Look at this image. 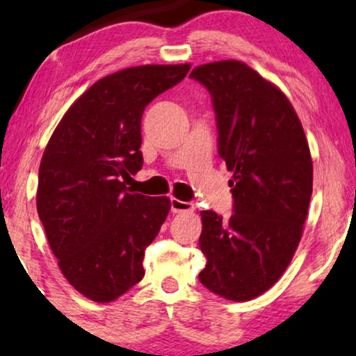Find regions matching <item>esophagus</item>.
I'll return each instance as SVG.
<instances>
[{
    "label": "esophagus",
    "mask_w": 356,
    "mask_h": 356,
    "mask_svg": "<svg viewBox=\"0 0 356 356\" xmlns=\"http://www.w3.org/2000/svg\"><path fill=\"white\" fill-rule=\"evenodd\" d=\"M170 207H172V212H173V213L193 212V211H194V206H193L191 202L179 201V199H177V197H172V199H170Z\"/></svg>",
    "instance_id": "34e87169"
}]
</instances>
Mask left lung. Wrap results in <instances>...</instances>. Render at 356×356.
<instances>
[{
  "label": "left lung",
  "mask_w": 356,
  "mask_h": 356,
  "mask_svg": "<svg viewBox=\"0 0 356 356\" xmlns=\"http://www.w3.org/2000/svg\"><path fill=\"white\" fill-rule=\"evenodd\" d=\"M212 97L218 155L233 173V213L202 211L201 284L248 301L270 289L293 257L313 193V162L303 126L279 87L245 63L194 67Z\"/></svg>",
  "instance_id": "8db88e82"
}]
</instances>
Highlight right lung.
I'll return each mask as SVG.
<instances>
[{"label": "right lung", "instance_id": "right-lung-1", "mask_svg": "<svg viewBox=\"0 0 356 356\" xmlns=\"http://www.w3.org/2000/svg\"><path fill=\"white\" fill-rule=\"evenodd\" d=\"M189 65H145L105 76L63 116L38 168L37 212L66 280L110 303L144 277V252L170 199L131 193L143 168L140 120L150 102Z\"/></svg>", "mask_w": 356, "mask_h": 356}]
</instances>
